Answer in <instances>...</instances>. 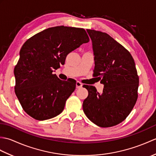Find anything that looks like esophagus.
Returning a JSON list of instances; mask_svg holds the SVG:
<instances>
[{
    "label": "esophagus",
    "mask_w": 156,
    "mask_h": 156,
    "mask_svg": "<svg viewBox=\"0 0 156 156\" xmlns=\"http://www.w3.org/2000/svg\"><path fill=\"white\" fill-rule=\"evenodd\" d=\"M76 88H81L82 87V84L80 82H79V81L76 82Z\"/></svg>",
    "instance_id": "34e87169"
}]
</instances>
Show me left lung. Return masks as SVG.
I'll use <instances>...</instances> for the list:
<instances>
[{
    "instance_id": "8db88e82",
    "label": "left lung",
    "mask_w": 156,
    "mask_h": 156,
    "mask_svg": "<svg viewBox=\"0 0 156 156\" xmlns=\"http://www.w3.org/2000/svg\"><path fill=\"white\" fill-rule=\"evenodd\" d=\"M94 55L93 76L104 84L102 93L93 86L83 102L87 117L101 127L117 125L127 117L138 97L139 76L134 59L123 46L106 33L87 29Z\"/></svg>"
}]
</instances>
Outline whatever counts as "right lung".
Segmentation results:
<instances>
[{"instance_id":"add662e5","label":"right lung","mask_w":156,"mask_h":156,"mask_svg":"<svg viewBox=\"0 0 156 156\" xmlns=\"http://www.w3.org/2000/svg\"><path fill=\"white\" fill-rule=\"evenodd\" d=\"M89 41L82 28L50 27L27 39L14 69L15 92L23 110L36 120L55 117L76 88V80L63 81L53 74L66 56Z\"/></svg>"}]
</instances>
